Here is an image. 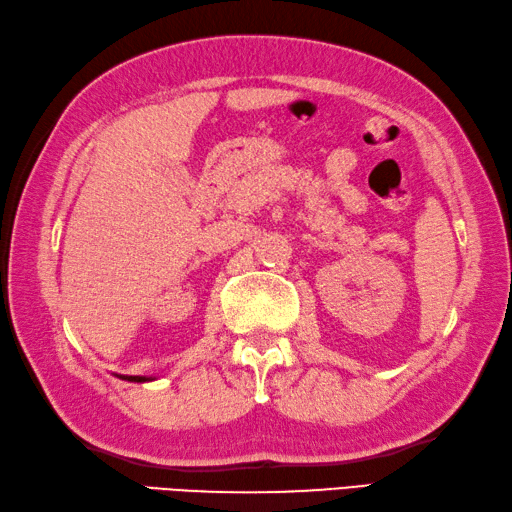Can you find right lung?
<instances>
[{"label":"right lung","mask_w":512,"mask_h":512,"mask_svg":"<svg viewBox=\"0 0 512 512\" xmlns=\"http://www.w3.org/2000/svg\"><path fill=\"white\" fill-rule=\"evenodd\" d=\"M125 380H132V383H145V380H152V378H145V376H127Z\"/></svg>","instance_id":"obj_1"}]
</instances>
